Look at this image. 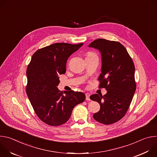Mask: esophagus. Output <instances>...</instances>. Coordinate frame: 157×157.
I'll use <instances>...</instances> for the list:
<instances>
[{
	"label": "esophagus",
	"mask_w": 157,
	"mask_h": 157,
	"mask_svg": "<svg viewBox=\"0 0 157 157\" xmlns=\"http://www.w3.org/2000/svg\"><path fill=\"white\" fill-rule=\"evenodd\" d=\"M89 97H90V94L86 93V100L90 101V98H89Z\"/></svg>",
	"instance_id": "esophagus-1"
}]
</instances>
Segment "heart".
<instances>
[{"label":"heart","mask_w":157,"mask_h":157,"mask_svg":"<svg viewBox=\"0 0 157 157\" xmlns=\"http://www.w3.org/2000/svg\"><path fill=\"white\" fill-rule=\"evenodd\" d=\"M93 54H94V53H92V52H89V53H87V56H88V55H93Z\"/></svg>","instance_id":"1"}]
</instances>
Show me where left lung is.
Masks as SVG:
<instances>
[{"instance_id": "obj_1", "label": "left lung", "mask_w": 157, "mask_h": 157, "mask_svg": "<svg viewBox=\"0 0 157 157\" xmlns=\"http://www.w3.org/2000/svg\"><path fill=\"white\" fill-rule=\"evenodd\" d=\"M89 47L101 53L99 88L107 90L104 96L95 94L90 96L101 106L93 117L103 124H114L125 116L136 92L135 66L126 48L119 42L98 38Z\"/></svg>"}]
</instances>
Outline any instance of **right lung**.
<instances>
[{
	"instance_id": "obj_1",
	"label": "right lung",
	"mask_w": 157,
	"mask_h": 157,
	"mask_svg": "<svg viewBox=\"0 0 157 157\" xmlns=\"http://www.w3.org/2000/svg\"><path fill=\"white\" fill-rule=\"evenodd\" d=\"M82 45L83 43L52 44L37 50L28 66L27 96L37 116L49 125L66 122L74 107L85 100L82 92L70 91L64 96L57 87L59 75L66 73L67 60Z\"/></svg>"
}]
</instances>
